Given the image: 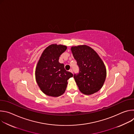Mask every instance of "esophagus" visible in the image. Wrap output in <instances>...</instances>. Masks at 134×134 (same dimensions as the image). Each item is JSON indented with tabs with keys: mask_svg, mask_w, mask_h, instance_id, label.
Listing matches in <instances>:
<instances>
[{
	"mask_svg": "<svg viewBox=\"0 0 134 134\" xmlns=\"http://www.w3.org/2000/svg\"><path fill=\"white\" fill-rule=\"evenodd\" d=\"M69 71H70V72H71V73H72V74H73V71H72V69H70L69 70Z\"/></svg>",
	"mask_w": 134,
	"mask_h": 134,
	"instance_id": "34e87169",
	"label": "esophagus"
}]
</instances>
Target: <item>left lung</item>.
Wrapping results in <instances>:
<instances>
[{
  "instance_id": "obj_1",
  "label": "left lung",
  "mask_w": 134,
  "mask_h": 134,
  "mask_svg": "<svg viewBox=\"0 0 134 134\" xmlns=\"http://www.w3.org/2000/svg\"><path fill=\"white\" fill-rule=\"evenodd\" d=\"M71 51L80 69L79 73L74 75L80 91L85 95L97 92L106 79L103 62L96 51L86 45L71 47Z\"/></svg>"
}]
</instances>
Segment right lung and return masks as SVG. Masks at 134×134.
Masks as SVG:
<instances>
[{
    "label": "right lung",
    "mask_w": 134,
    "mask_h": 134,
    "mask_svg": "<svg viewBox=\"0 0 134 134\" xmlns=\"http://www.w3.org/2000/svg\"><path fill=\"white\" fill-rule=\"evenodd\" d=\"M67 46L52 44L43 51L35 69V79L40 90L50 97H58L64 93L67 80L73 75L59 62L60 55Z\"/></svg>",
    "instance_id": "1"
}]
</instances>
